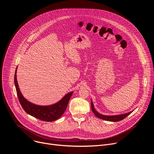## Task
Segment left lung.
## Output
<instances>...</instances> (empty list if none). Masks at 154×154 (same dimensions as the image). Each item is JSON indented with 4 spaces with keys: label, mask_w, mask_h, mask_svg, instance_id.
Returning <instances> with one entry per match:
<instances>
[{
    "label": "left lung",
    "mask_w": 154,
    "mask_h": 154,
    "mask_svg": "<svg viewBox=\"0 0 154 154\" xmlns=\"http://www.w3.org/2000/svg\"><path fill=\"white\" fill-rule=\"evenodd\" d=\"M91 109L92 112H94V114L97 118H100V119H102L103 120H106V121H109V122H119V121H121V120L125 119L126 116H128L130 114L133 112L130 111L129 112H127V113H125V114H122V115H113V116H106V115H103L100 114L99 112H98L94 108V104L92 103V101L91 100Z\"/></svg>",
    "instance_id": "obj_1"
}]
</instances>
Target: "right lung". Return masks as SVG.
<instances>
[{
    "label": "right lung",
    "instance_id": "right-lung-1",
    "mask_svg": "<svg viewBox=\"0 0 154 154\" xmlns=\"http://www.w3.org/2000/svg\"><path fill=\"white\" fill-rule=\"evenodd\" d=\"M17 68L14 75V83L17 95L23 109L28 115L45 122H53L60 118L66 110L69 100L73 92L66 94L58 103L50 106H39L28 101L20 91L17 81Z\"/></svg>",
    "mask_w": 154,
    "mask_h": 154
}]
</instances>
